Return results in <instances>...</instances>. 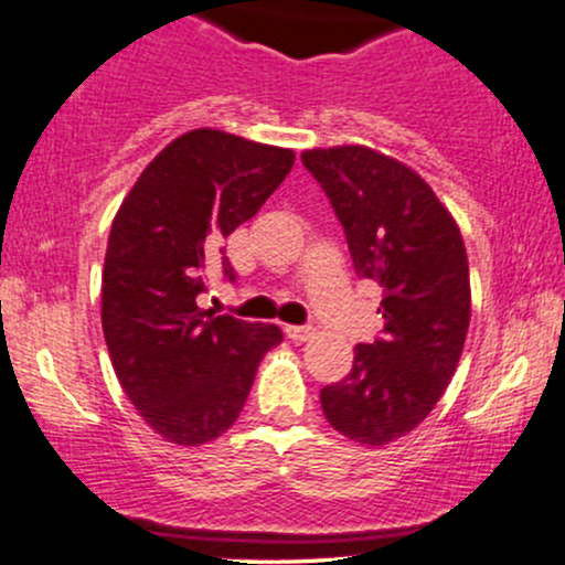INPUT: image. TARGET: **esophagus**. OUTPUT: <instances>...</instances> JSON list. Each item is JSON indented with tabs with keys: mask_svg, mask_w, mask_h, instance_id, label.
Listing matches in <instances>:
<instances>
[{
	"mask_svg": "<svg viewBox=\"0 0 565 565\" xmlns=\"http://www.w3.org/2000/svg\"><path fill=\"white\" fill-rule=\"evenodd\" d=\"M287 335L295 344H303V341H309L311 335H315V328H311V324H289Z\"/></svg>",
	"mask_w": 565,
	"mask_h": 565,
	"instance_id": "1",
	"label": "esophagus"
}]
</instances>
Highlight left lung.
I'll return each instance as SVG.
<instances>
[{"mask_svg":"<svg viewBox=\"0 0 565 565\" xmlns=\"http://www.w3.org/2000/svg\"><path fill=\"white\" fill-rule=\"evenodd\" d=\"M361 278L383 287V335L358 344L350 374L319 393L324 418L361 446H388L435 409L470 328L461 232L429 182L363 145L306 150Z\"/></svg>","mask_w":565,"mask_h":565,"instance_id":"obj_1","label":"left lung"}]
</instances>
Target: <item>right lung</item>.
<instances>
[{
  "instance_id": "obj_1",
  "label": "right lung",
  "mask_w": 565,
  "mask_h": 565,
  "mask_svg": "<svg viewBox=\"0 0 565 565\" xmlns=\"http://www.w3.org/2000/svg\"><path fill=\"white\" fill-rule=\"evenodd\" d=\"M292 163L287 147L188 130L152 158L114 215L100 322L119 385L163 440L202 446L224 435L265 352L281 344L276 324L210 317L196 295L224 254L221 241L259 213Z\"/></svg>"
}]
</instances>
